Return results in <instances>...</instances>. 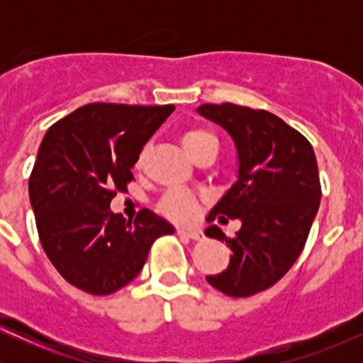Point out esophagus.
<instances>
[{"label":"esophagus","instance_id":"obj_1","mask_svg":"<svg viewBox=\"0 0 363 363\" xmlns=\"http://www.w3.org/2000/svg\"><path fill=\"white\" fill-rule=\"evenodd\" d=\"M177 234L187 235L189 239H194V240L201 239L203 237V232L199 230V228H177Z\"/></svg>","mask_w":363,"mask_h":363}]
</instances>
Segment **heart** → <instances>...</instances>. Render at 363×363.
<instances>
[{"instance_id":"b5f03b06","label":"heart","mask_w":363,"mask_h":363,"mask_svg":"<svg viewBox=\"0 0 363 363\" xmlns=\"http://www.w3.org/2000/svg\"><path fill=\"white\" fill-rule=\"evenodd\" d=\"M181 143L187 152V155H189V153H193L194 150L203 147V145H216V140L211 133L205 131V129H189V131L182 135ZM141 162H143V158L138 160V167ZM162 210L170 218H191L196 211V199L189 193H186V191H172L162 201Z\"/></svg>"}]
</instances>
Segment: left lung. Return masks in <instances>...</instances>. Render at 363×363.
Segmentation results:
<instances>
[{
  "instance_id": "8db88e82",
  "label": "left lung",
  "mask_w": 363,
  "mask_h": 363,
  "mask_svg": "<svg viewBox=\"0 0 363 363\" xmlns=\"http://www.w3.org/2000/svg\"><path fill=\"white\" fill-rule=\"evenodd\" d=\"M199 116L218 124L235 145L237 179L208 213V222L237 218L227 237L216 225L205 234L232 249L222 273L206 277L230 297H249L274 285L301 256L319 210L320 184L314 150L297 129L266 111L235 104H203Z\"/></svg>"
}]
</instances>
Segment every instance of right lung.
Wrapping results in <instances>:
<instances>
[{"mask_svg":"<svg viewBox=\"0 0 363 363\" xmlns=\"http://www.w3.org/2000/svg\"><path fill=\"white\" fill-rule=\"evenodd\" d=\"M176 107L89 104L45 133L28 179L40 244L66 281L109 295L135 280L153 240L174 225L141 210L135 222L112 213L145 143Z\"/></svg>","mask_w":363,"mask_h":363,"instance_id":"add662e5","label":"right lung"}]
</instances>
